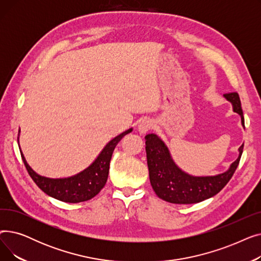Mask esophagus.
Listing matches in <instances>:
<instances>
[{"instance_id": "1", "label": "esophagus", "mask_w": 261, "mask_h": 261, "mask_svg": "<svg viewBox=\"0 0 261 261\" xmlns=\"http://www.w3.org/2000/svg\"><path fill=\"white\" fill-rule=\"evenodd\" d=\"M138 129H139V132H140L141 134L147 133L148 131H150V130L152 129V121L149 120V119H144V120H142L141 123L139 125V127H138Z\"/></svg>"}]
</instances>
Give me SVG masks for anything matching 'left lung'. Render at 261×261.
<instances>
[{
    "label": "left lung",
    "instance_id": "left-lung-1",
    "mask_svg": "<svg viewBox=\"0 0 261 261\" xmlns=\"http://www.w3.org/2000/svg\"><path fill=\"white\" fill-rule=\"evenodd\" d=\"M224 97L232 103L234 111L241 116L244 126V117L240 97L237 92L226 93ZM147 164L150 183L159 198L174 204H194L210 199L217 195L231 179L236 171L243 145L239 148V156L231 164L229 169L214 176H193L183 172L173 163L167 147L155 134L145 136Z\"/></svg>",
    "mask_w": 261,
    "mask_h": 261
}]
</instances>
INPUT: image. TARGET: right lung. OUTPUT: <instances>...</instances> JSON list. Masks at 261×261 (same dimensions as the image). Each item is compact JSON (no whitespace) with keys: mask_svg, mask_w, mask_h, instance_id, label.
<instances>
[{"mask_svg":"<svg viewBox=\"0 0 261 261\" xmlns=\"http://www.w3.org/2000/svg\"><path fill=\"white\" fill-rule=\"evenodd\" d=\"M131 131L132 129H129L110 141L98 158L86 170L65 179H48L37 174L26 163L22 153L21 156L31 177L46 195L67 203L84 202L94 198L103 188L108 180L110 161L114 149L123 136Z\"/></svg>","mask_w":261,"mask_h":261,"instance_id":"add662e5","label":"right lung"}]
</instances>
